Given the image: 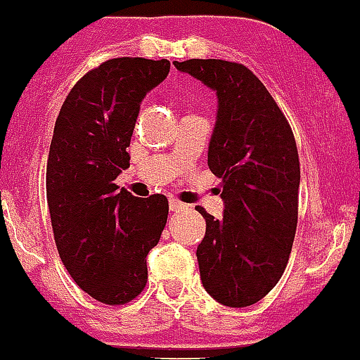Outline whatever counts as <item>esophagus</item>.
Here are the masks:
<instances>
[{
    "label": "esophagus",
    "mask_w": 360,
    "mask_h": 360,
    "mask_svg": "<svg viewBox=\"0 0 360 360\" xmlns=\"http://www.w3.org/2000/svg\"><path fill=\"white\" fill-rule=\"evenodd\" d=\"M187 205L184 202H180V200L176 198H171L169 200V209L171 211H182V209H186Z\"/></svg>",
    "instance_id": "esophagus-1"
}]
</instances>
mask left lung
Instances as JSON below:
<instances>
[{"label": "left lung", "mask_w": 360, "mask_h": 360, "mask_svg": "<svg viewBox=\"0 0 360 360\" xmlns=\"http://www.w3.org/2000/svg\"><path fill=\"white\" fill-rule=\"evenodd\" d=\"M174 66L218 97L207 164L221 180L225 209L219 219L198 209L205 218L196 249L202 285L225 307H250L278 285L294 243L301 180L294 133L247 66L221 59Z\"/></svg>", "instance_id": "obj_1"}]
</instances>
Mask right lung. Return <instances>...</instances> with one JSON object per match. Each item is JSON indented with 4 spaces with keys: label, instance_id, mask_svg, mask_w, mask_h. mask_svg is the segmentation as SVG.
Wrapping results in <instances>:
<instances>
[{
    "label": "right lung",
    "instance_id": "obj_1",
    "mask_svg": "<svg viewBox=\"0 0 360 360\" xmlns=\"http://www.w3.org/2000/svg\"><path fill=\"white\" fill-rule=\"evenodd\" d=\"M169 66L110 59L79 79L56 120L46 164L53 238L73 281L104 304L129 303L144 290L146 257L167 221L164 195L136 198L115 178L129 167L141 103Z\"/></svg>",
    "mask_w": 360,
    "mask_h": 360
}]
</instances>
